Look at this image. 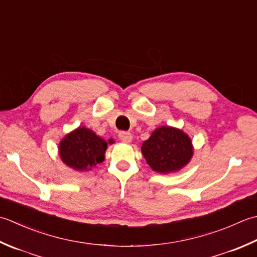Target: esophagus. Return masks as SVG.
<instances>
[{
  "label": "esophagus",
  "mask_w": 257,
  "mask_h": 257,
  "mask_svg": "<svg viewBox=\"0 0 257 257\" xmlns=\"http://www.w3.org/2000/svg\"><path fill=\"white\" fill-rule=\"evenodd\" d=\"M118 138L123 143H130L133 139V135L130 132H124V131H122V132L118 133Z\"/></svg>",
  "instance_id": "obj_1"
}]
</instances>
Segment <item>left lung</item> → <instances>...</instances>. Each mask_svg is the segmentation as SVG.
I'll return each mask as SVG.
<instances>
[{"label": "left lung", "mask_w": 257, "mask_h": 257, "mask_svg": "<svg viewBox=\"0 0 257 257\" xmlns=\"http://www.w3.org/2000/svg\"><path fill=\"white\" fill-rule=\"evenodd\" d=\"M142 153L148 164L158 173L177 172L193 156L192 141L182 130L160 126L142 143Z\"/></svg>", "instance_id": "obj_1"}]
</instances>
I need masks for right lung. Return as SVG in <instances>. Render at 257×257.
Instances as JSON below:
<instances>
[{
    "label": "right lung",
    "instance_id": "right-lung-1",
    "mask_svg": "<svg viewBox=\"0 0 257 257\" xmlns=\"http://www.w3.org/2000/svg\"><path fill=\"white\" fill-rule=\"evenodd\" d=\"M107 142L85 126L66 134L59 145L62 162L73 170L91 171L105 159Z\"/></svg>",
    "mask_w": 257,
    "mask_h": 257
}]
</instances>
